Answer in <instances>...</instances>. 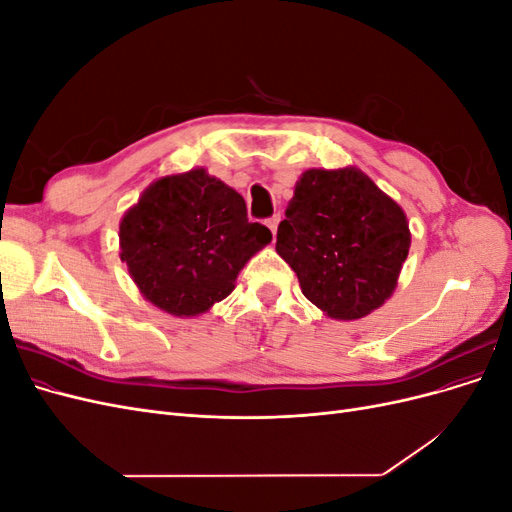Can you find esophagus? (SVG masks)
I'll return each mask as SVG.
<instances>
[{
	"instance_id": "esophagus-1",
	"label": "esophagus",
	"mask_w": 512,
	"mask_h": 512,
	"mask_svg": "<svg viewBox=\"0 0 512 512\" xmlns=\"http://www.w3.org/2000/svg\"><path fill=\"white\" fill-rule=\"evenodd\" d=\"M280 220H282V215H280V213H275V215H271V218L265 222V224L271 228L273 237H275V232H277V226H280Z\"/></svg>"
}]
</instances>
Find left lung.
I'll return each instance as SVG.
<instances>
[{
  "instance_id": "1",
  "label": "left lung",
  "mask_w": 512,
  "mask_h": 512,
  "mask_svg": "<svg viewBox=\"0 0 512 512\" xmlns=\"http://www.w3.org/2000/svg\"><path fill=\"white\" fill-rule=\"evenodd\" d=\"M275 250L305 297L356 320L391 297L410 250L406 213L356 168L303 173L277 228Z\"/></svg>"
}]
</instances>
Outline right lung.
Here are the masks:
<instances>
[{
  "label": "right lung",
  "mask_w": 512,
  "mask_h": 512,
  "mask_svg": "<svg viewBox=\"0 0 512 512\" xmlns=\"http://www.w3.org/2000/svg\"><path fill=\"white\" fill-rule=\"evenodd\" d=\"M269 241L267 226L247 220L243 196L205 168L151 183L119 224L132 280L173 316H198L228 297Z\"/></svg>",
  "instance_id": "right-lung-1"
}]
</instances>
